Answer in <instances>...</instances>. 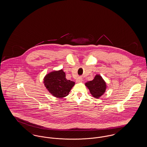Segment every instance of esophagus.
<instances>
[{"label":"esophagus","instance_id":"1","mask_svg":"<svg viewBox=\"0 0 147 147\" xmlns=\"http://www.w3.org/2000/svg\"><path fill=\"white\" fill-rule=\"evenodd\" d=\"M82 81H83V79L82 78H80V77L78 78L77 79H76V82H77V83H82Z\"/></svg>","mask_w":147,"mask_h":147}]
</instances>
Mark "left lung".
<instances>
[{
    "label": "left lung",
    "instance_id": "left-lung-1",
    "mask_svg": "<svg viewBox=\"0 0 147 147\" xmlns=\"http://www.w3.org/2000/svg\"><path fill=\"white\" fill-rule=\"evenodd\" d=\"M85 86L90 90V94L94 98H98L105 93L107 85L102 77L96 74L94 79L86 82Z\"/></svg>",
    "mask_w": 147,
    "mask_h": 147
}]
</instances>
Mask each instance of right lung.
<instances>
[{
  "instance_id": "obj_1",
  "label": "right lung",
  "mask_w": 147,
  "mask_h": 147,
  "mask_svg": "<svg viewBox=\"0 0 147 147\" xmlns=\"http://www.w3.org/2000/svg\"><path fill=\"white\" fill-rule=\"evenodd\" d=\"M43 83L53 96L62 98L68 95L75 82L67 80L65 73L61 69L52 71L46 74L43 79Z\"/></svg>"
}]
</instances>
